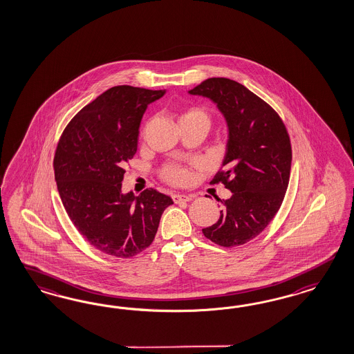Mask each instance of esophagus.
I'll return each mask as SVG.
<instances>
[{
  "mask_svg": "<svg viewBox=\"0 0 354 354\" xmlns=\"http://www.w3.org/2000/svg\"><path fill=\"white\" fill-rule=\"evenodd\" d=\"M172 200L175 204H179V203H189L192 201L193 196H185V194H174L172 196Z\"/></svg>",
  "mask_w": 354,
  "mask_h": 354,
  "instance_id": "esophagus-1",
  "label": "esophagus"
}]
</instances>
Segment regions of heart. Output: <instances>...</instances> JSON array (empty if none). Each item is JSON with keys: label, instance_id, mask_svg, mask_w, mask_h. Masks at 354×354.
<instances>
[{"label": "heart", "instance_id": "obj_1", "mask_svg": "<svg viewBox=\"0 0 354 354\" xmlns=\"http://www.w3.org/2000/svg\"><path fill=\"white\" fill-rule=\"evenodd\" d=\"M179 122H203L209 124L210 123V115L209 113L201 109V107H189L187 110H184L180 115ZM163 178L169 183L172 184H183L187 182L188 179V172L185 169H183L178 165H170L166 166L163 170Z\"/></svg>", "mask_w": 354, "mask_h": 354}]
</instances>
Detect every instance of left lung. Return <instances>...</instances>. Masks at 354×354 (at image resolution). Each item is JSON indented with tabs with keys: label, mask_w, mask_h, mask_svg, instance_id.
Instances as JSON below:
<instances>
[{
	"label": "left lung",
	"mask_w": 354,
	"mask_h": 354,
	"mask_svg": "<svg viewBox=\"0 0 354 354\" xmlns=\"http://www.w3.org/2000/svg\"><path fill=\"white\" fill-rule=\"evenodd\" d=\"M188 93L212 100L228 127L222 170L212 183H223L232 196L221 200L218 222L203 232L221 247L243 245L268 227L284 200L292 162L288 132L272 107L235 80L210 77Z\"/></svg>",
	"instance_id": "obj_1"
}]
</instances>
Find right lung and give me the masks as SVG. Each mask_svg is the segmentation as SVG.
Listing matches in <instances>:
<instances>
[{
	"label": "right lung",
	"mask_w": 354,
	"mask_h": 354,
	"mask_svg": "<svg viewBox=\"0 0 354 354\" xmlns=\"http://www.w3.org/2000/svg\"><path fill=\"white\" fill-rule=\"evenodd\" d=\"M165 92L113 86L83 107L58 141L54 176L64 210L80 235L109 256L131 258L149 247L162 213L174 204L153 188L122 193L141 118Z\"/></svg>",
	"instance_id": "add662e5"
}]
</instances>
